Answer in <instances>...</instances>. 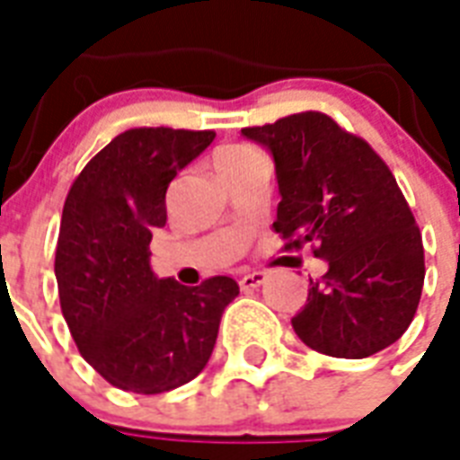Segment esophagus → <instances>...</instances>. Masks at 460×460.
Returning <instances> with one entry per match:
<instances>
[{"mask_svg": "<svg viewBox=\"0 0 460 460\" xmlns=\"http://www.w3.org/2000/svg\"><path fill=\"white\" fill-rule=\"evenodd\" d=\"M265 282V273H246L239 278L241 290H256Z\"/></svg>", "mask_w": 460, "mask_h": 460, "instance_id": "obj_1", "label": "esophagus"}]
</instances>
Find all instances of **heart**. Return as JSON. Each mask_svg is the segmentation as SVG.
I'll return each mask as SVG.
<instances>
[{
	"label": "heart",
	"instance_id": "heart-1",
	"mask_svg": "<svg viewBox=\"0 0 460 460\" xmlns=\"http://www.w3.org/2000/svg\"><path fill=\"white\" fill-rule=\"evenodd\" d=\"M261 153L256 148H251V146H226V148H221L217 153V158H214V165L217 170L221 168H229V165H236V163H243L248 158H256Z\"/></svg>",
	"mask_w": 460,
	"mask_h": 460
}]
</instances>
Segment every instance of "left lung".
Here are the masks:
<instances>
[{
    "mask_svg": "<svg viewBox=\"0 0 460 460\" xmlns=\"http://www.w3.org/2000/svg\"><path fill=\"white\" fill-rule=\"evenodd\" d=\"M241 134L270 151L280 190L273 229L285 248L312 243L326 261L309 280L295 334L334 358H368L407 332L424 285L417 221L385 161L322 111Z\"/></svg>",
    "mask_w": 460,
    "mask_h": 460,
    "instance_id": "obj_1",
    "label": "left lung"
}]
</instances>
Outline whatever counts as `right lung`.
Wrapping results in <instances>:
<instances>
[{
  "label": "right lung",
  "instance_id": "obj_1",
  "mask_svg": "<svg viewBox=\"0 0 460 460\" xmlns=\"http://www.w3.org/2000/svg\"><path fill=\"white\" fill-rule=\"evenodd\" d=\"M214 131L128 128L102 148L66 197L56 248L60 309L83 358L107 383L161 394L197 377L219 322L239 295L234 278L197 288L155 278L148 243L165 226L172 178Z\"/></svg>",
  "mask_w": 460,
  "mask_h": 460
}]
</instances>
